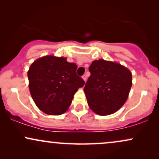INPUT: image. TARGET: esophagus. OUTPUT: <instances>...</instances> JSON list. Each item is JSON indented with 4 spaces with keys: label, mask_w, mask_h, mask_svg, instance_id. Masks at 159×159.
<instances>
[{
    "label": "esophagus",
    "mask_w": 159,
    "mask_h": 159,
    "mask_svg": "<svg viewBox=\"0 0 159 159\" xmlns=\"http://www.w3.org/2000/svg\"><path fill=\"white\" fill-rule=\"evenodd\" d=\"M82 79H83L84 81L86 82V81H87V76H86L85 75H84L82 76Z\"/></svg>",
    "instance_id": "1"
}]
</instances>
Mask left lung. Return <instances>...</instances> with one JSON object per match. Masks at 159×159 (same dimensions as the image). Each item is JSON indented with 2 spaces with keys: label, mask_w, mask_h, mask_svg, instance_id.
<instances>
[{
  "label": "left lung",
  "mask_w": 159,
  "mask_h": 159,
  "mask_svg": "<svg viewBox=\"0 0 159 159\" xmlns=\"http://www.w3.org/2000/svg\"><path fill=\"white\" fill-rule=\"evenodd\" d=\"M84 88L90 108L100 116L116 112L126 102L132 85V72L119 63L99 59L89 67Z\"/></svg>",
  "instance_id": "left-lung-1"
}]
</instances>
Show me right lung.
<instances>
[{
	"label": "right lung",
	"instance_id": "add662e5",
	"mask_svg": "<svg viewBox=\"0 0 159 159\" xmlns=\"http://www.w3.org/2000/svg\"><path fill=\"white\" fill-rule=\"evenodd\" d=\"M77 65L66 57L46 55L38 58L27 72L29 90L38 108L48 115L69 109L74 94L85 82L76 75Z\"/></svg>",
	"mask_w": 159,
	"mask_h": 159
}]
</instances>
